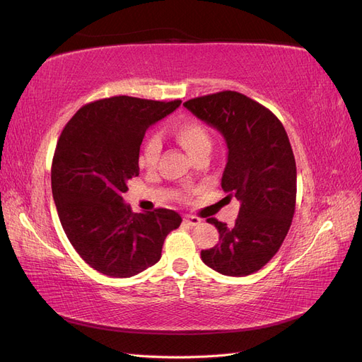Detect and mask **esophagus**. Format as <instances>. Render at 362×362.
<instances>
[{"label":"esophagus","mask_w":362,"mask_h":362,"mask_svg":"<svg viewBox=\"0 0 362 362\" xmlns=\"http://www.w3.org/2000/svg\"><path fill=\"white\" fill-rule=\"evenodd\" d=\"M182 221H184V223H187L189 226H198V225L201 223V218H199V217L190 216V214H185V216L182 217Z\"/></svg>","instance_id":"34e87169"}]
</instances>
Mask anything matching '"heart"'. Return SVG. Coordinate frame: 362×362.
Wrapping results in <instances>:
<instances>
[{"mask_svg": "<svg viewBox=\"0 0 362 362\" xmlns=\"http://www.w3.org/2000/svg\"><path fill=\"white\" fill-rule=\"evenodd\" d=\"M170 136L177 144L187 151L192 158H198L199 156H208L211 149V136L208 128L194 117H185L177 120L170 125ZM161 152L160 140L156 136H148L140 149V166L145 169H154L158 163ZM184 196V194H181Z\"/></svg>", "mask_w": 362, "mask_h": 362, "instance_id": "b5f03b06", "label": "heart"}]
</instances>
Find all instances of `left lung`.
<instances>
[{
  "mask_svg": "<svg viewBox=\"0 0 362 362\" xmlns=\"http://www.w3.org/2000/svg\"><path fill=\"white\" fill-rule=\"evenodd\" d=\"M184 107L225 137L222 189L240 201L234 226L206 218L218 243L201 258L222 275H250L275 257L294 216L296 161L286 128L269 108L234 90L193 98Z\"/></svg>",
  "mask_w": 362,
  "mask_h": 362,
  "instance_id": "left-lung-1",
  "label": "left lung"
}]
</instances>
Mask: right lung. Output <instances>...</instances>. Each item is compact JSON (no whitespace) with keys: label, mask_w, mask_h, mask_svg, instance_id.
Listing matches in <instances>:
<instances>
[{"label":"right lung","mask_w":362,"mask_h":362,"mask_svg":"<svg viewBox=\"0 0 362 362\" xmlns=\"http://www.w3.org/2000/svg\"><path fill=\"white\" fill-rule=\"evenodd\" d=\"M181 104L112 96L83 105L59 137L51 189L63 231L92 269L129 278L161 258L164 238L182 218L168 208L133 213L124 204L139 177V152L149 125Z\"/></svg>","instance_id":"obj_1"}]
</instances>
